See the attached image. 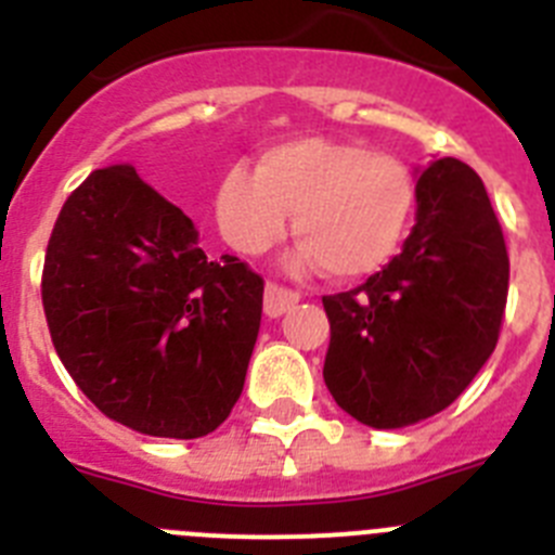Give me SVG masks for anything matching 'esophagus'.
Wrapping results in <instances>:
<instances>
[{"instance_id": "obj_1", "label": "esophagus", "mask_w": 555, "mask_h": 555, "mask_svg": "<svg viewBox=\"0 0 555 555\" xmlns=\"http://www.w3.org/2000/svg\"><path fill=\"white\" fill-rule=\"evenodd\" d=\"M300 302V294L292 292L286 286H278V283H267V297H263V313L278 320L288 308H294Z\"/></svg>"}]
</instances>
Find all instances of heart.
Here are the masks:
<instances>
[{
    "label": "heart",
    "mask_w": 555,
    "mask_h": 555,
    "mask_svg": "<svg viewBox=\"0 0 555 555\" xmlns=\"http://www.w3.org/2000/svg\"><path fill=\"white\" fill-rule=\"evenodd\" d=\"M414 178L403 160L358 141L294 139L269 146L261 169L235 164L217 191L219 230L230 247L261 255L286 235L294 214V269L336 281L377 272L400 249L414 214Z\"/></svg>",
    "instance_id": "obj_1"
}]
</instances>
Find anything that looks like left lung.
Segmentation results:
<instances>
[{
  "instance_id": "obj_1",
  "label": "left lung",
  "mask_w": 555,
  "mask_h": 555,
  "mask_svg": "<svg viewBox=\"0 0 555 555\" xmlns=\"http://www.w3.org/2000/svg\"><path fill=\"white\" fill-rule=\"evenodd\" d=\"M508 253L480 178L439 158L416 180V224L380 272L322 297L325 384L370 428H405L448 409L498 345Z\"/></svg>"
}]
</instances>
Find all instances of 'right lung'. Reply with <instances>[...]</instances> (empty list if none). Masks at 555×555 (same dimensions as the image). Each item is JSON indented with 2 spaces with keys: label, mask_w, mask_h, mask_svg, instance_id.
Listing matches in <instances>:
<instances>
[{
  "label": "right lung",
  "mask_w": 555,
  "mask_h": 555,
  "mask_svg": "<svg viewBox=\"0 0 555 555\" xmlns=\"http://www.w3.org/2000/svg\"><path fill=\"white\" fill-rule=\"evenodd\" d=\"M178 205L127 164L63 203L43 258L49 336L82 395L146 436L199 439L242 397L263 278L210 261Z\"/></svg>",
  "instance_id": "right-lung-1"
}]
</instances>
